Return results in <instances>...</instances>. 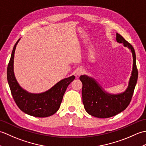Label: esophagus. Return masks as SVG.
Returning a JSON list of instances; mask_svg holds the SVG:
<instances>
[{
    "label": "esophagus",
    "instance_id": "1",
    "mask_svg": "<svg viewBox=\"0 0 146 146\" xmlns=\"http://www.w3.org/2000/svg\"><path fill=\"white\" fill-rule=\"evenodd\" d=\"M83 73H84V71H83V70H81V69H80V70L76 71V75H78V76H80V75H82Z\"/></svg>",
    "mask_w": 146,
    "mask_h": 146
}]
</instances>
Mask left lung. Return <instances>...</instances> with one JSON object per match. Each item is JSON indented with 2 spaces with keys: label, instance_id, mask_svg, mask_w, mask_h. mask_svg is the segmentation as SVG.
<instances>
[{
  "label": "left lung",
  "instance_id": "left-lung-1",
  "mask_svg": "<svg viewBox=\"0 0 146 146\" xmlns=\"http://www.w3.org/2000/svg\"><path fill=\"white\" fill-rule=\"evenodd\" d=\"M116 40L131 50L133 57V67L128 88L122 94L111 95L105 92L94 78L86 75L80 77L83 84V104L86 112L98 118L113 117L124 110L131 101L138 78L136 66V56L133 46L119 34L117 33Z\"/></svg>",
  "mask_w": 146,
  "mask_h": 146
}]
</instances>
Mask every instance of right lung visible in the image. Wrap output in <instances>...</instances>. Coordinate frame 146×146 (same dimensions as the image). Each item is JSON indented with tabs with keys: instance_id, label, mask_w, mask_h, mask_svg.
Listing matches in <instances>:
<instances>
[{
	"instance_id": "right-lung-1",
	"label": "right lung",
	"mask_w": 146,
	"mask_h": 146,
	"mask_svg": "<svg viewBox=\"0 0 146 146\" xmlns=\"http://www.w3.org/2000/svg\"><path fill=\"white\" fill-rule=\"evenodd\" d=\"M19 40L14 46L7 66V81L12 97L18 107L24 113L36 117L51 116L60 108L64 92L75 77L73 75L62 80L42 94H31L24 90L18 84L13 70L15 49Z\"/></svg>"
}]
</instances>
